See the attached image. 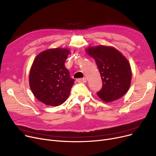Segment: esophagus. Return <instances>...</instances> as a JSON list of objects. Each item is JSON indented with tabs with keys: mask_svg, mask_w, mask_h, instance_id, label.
<instances>
[{
	"mask_svg": "<svg viewBox=\"0 0 156 156\" xmlns=\"http://www.w3.org/2000/svg\"><path fill=\"white\" fill-rule=\"evenodd\" d=\"M77 82L79 83H84L86 82V78H80V79H77Z\"/></svg>",
	"mask_w": 156,
	"mask_h": 156,
	"instance_id": "1",
	"label": "esophagus"
}]
</instances>
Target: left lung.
Returning <instances> with one entry per match:
<instances>
[{
	"instance_id": "1",
	"label": "left lung",
	"mask_w": 156,
	"mask_h": 156,
	"mask_svg": "<svg viewBox=\"0 0 156 156\" xmlns=\"http://www.w3.org/2000/svg\"><path fill=\"white\" fill-rule=\"evenodd\" d=\"M86 52L93 57L100 71L102 88L97 95L103 101L116 100L126 93L131 80L130 65L117 49L108 46L90 47Z\"/></svg>"
}]
</instances>
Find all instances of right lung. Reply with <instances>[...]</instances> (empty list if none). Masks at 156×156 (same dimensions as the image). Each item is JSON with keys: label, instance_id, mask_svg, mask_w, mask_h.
Returning <instances> with one entry per match:
<instances>
[{"label": "right lung", "instance_id": "1", "mask_svg": "<svg viewBox=\"0 0 156 156\" xmlns=\"http://www.w3.org/2000/svg\"><path fill=\"white\" fill-rule=\"evenodd\" d=\"M69 53L67 49H50L35 58L30 71V87L35 98L44 104L60 105L70 95L75 80L65 66Z\"/></svg>", "mask_w": 156, "mask_h": 156}]
</instances>
